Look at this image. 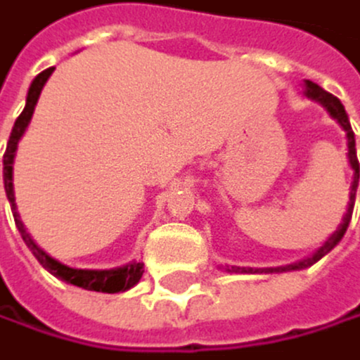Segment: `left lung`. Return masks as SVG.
I'll return each instance as SVG.
<instances>
[{
  "mask_svg": "<svg viewBox=\"0 0 360 360\" xmlns=\"http://www.w3.org/2000/svg\"><path fill=\"white\" fill-rule=\"evenodd\" d=\"M305 98L314 100V102H319L323 104V108L327 113H330V117H334L338 124H341V129L345 131V138H347V160H349V167L352 171H354V176H352V187H349V202H347V211H345V216H343V222L338 224V229L327 238L316 252H314L311 256L303 258V260H298V262H292V265H283V267H227V271H233V274H283V271H298V269H307L311 267L314 262H319L325 254H330L332 249L341 243V238L345 236L347 227H349V220H352V211H354V200H356V187H359V160H356V140H354V131H352L349 127V117L345 113V106L341 104V100L334 98L332 93H327L323 91L319 84H314V82L305 79Z\"/></svg>",
  "mask_w": 360,
  "mask_h": 360,
  "instance_id": "obj_1",
  "label": "left lung"
}]
</instances>
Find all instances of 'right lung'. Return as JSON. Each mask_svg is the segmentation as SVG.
Wrapping results in <instances>:
<instances>
[{"label":"right lung","mask_w":360,"mask_h":360,"mask_svg":"<svg viewBox=\"0 0 360 360\" xmlns=\"http://www.w3.org/2000/svg\"><path fill=\"white\" fill-rule=\"evenodd\" d=\"M53 70L55 68L41 70V73L33 79V84H30L28 95H26L24 111H22V115L15 120V127L11 131V138H8V144H6V153H4V189H6V198H8V202H11L15 224H17L19 233H22L26 247L39 260V265L44 269H49L55 276V278H60L64 283H70V285H75V287H82V290H89V292H104V294L127 292V290H131L133 285L140 283L142 274H144L142 262L131 260V262H127V265L115 267V269H75V267H68V265H64V262L55 260L53 256H49L46 252H44V249L33 240V236L26 231L22 218H19V214H17L15 189H13V165H15V155H17V144H19V140L24 138V133H26V129L30 124V117H33V113H35L39 93L44 89V84L49 82V77L53 75Z\"/></svg>","instance_id":"obj_1"}]
</instances>
